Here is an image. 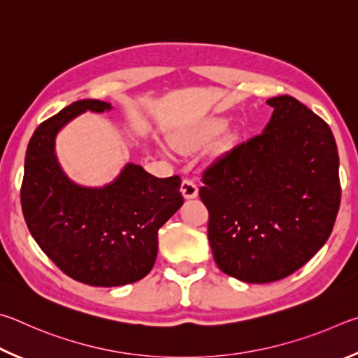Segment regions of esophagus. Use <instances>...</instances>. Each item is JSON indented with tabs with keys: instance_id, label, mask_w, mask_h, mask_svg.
Wrapping results in <instances>:
<instances>
[{
	"instance_id": "obj_1",
	"label": "esophagus",
	"mask_w": 358,
	"mask_h": 358,
	"mask_svg": "<svg viewBox=\"0 0 358 358\" xmlns=\"http://www.w3.org/2000/svg\"><path fill=\"white\" fill-rule=\"evenodd\" d=\"M180 192H182V195L185 199H193L198 196V185L195 180H192L189 178H185L182 180V184H180Z\"/></svg>"
}]
</instances>
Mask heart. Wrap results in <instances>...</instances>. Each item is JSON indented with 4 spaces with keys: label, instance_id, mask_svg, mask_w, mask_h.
Returning <instances> with one entry per match:
<instances>
[{
    "label": "heart",
    "instance_id": "obj_1",
    "mask_svg": "<svg viewBox=\"0 0 358 358\" xmlns=\"http://www.w3.org/2000/svg\"><path fill=\"white\" fill-rule=\"evenodd\" d=\"M223 127V122L222 121H215L209 124L208 127H204L201 131H198V134H187L178 138V141H176V146L178 148H185V146H192V144H196L199 141L206 140V138H209L212 135H215L218 130Z\"/></svg>",
    "mask_w": 358,
    "mask_h": 358
}]
</instances>
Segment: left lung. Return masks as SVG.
Masks as SVG:
<instances>
[{
  "mask_svg": "<svg viewBox=\"0 0 358 358\" xmlns=\"http://www.w3.org/2000/svg\"><path fill=\"white\" fill-rule=\"evenodd\" d=\"M264 131L203 173L218 268L245 283L299 271L327 242L341 201L338 149L324 119L291 96L267 100Z\"/></svg>",
  "mask_w": 358,
  "mask_h": 358,
  "instance_id": "8db88e82",
  "label": "left lung"
}]
</instances>
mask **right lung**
Returning a JSON list of instances; mask_svg holds the SVG:
<instances>
[{
	"mask_svg": "<svg viewBox=\"0 0 358 358\" xmlns=\"http://www.w3.org/2000/svg\"><path fill=\"white\" fill-rule=\"evenodd\" d=\"M87 110L111 105L78 100L36 129L24 157L22 209L37 245L66 275L90 286H124L154 267L159 229L184 203L180 178L159 179L127 163L100 189L72 182L56 159L55 140Z\"/></svg>",
	"mask_w": 358,
	"mask_h": 358,
	"instance_id": "1",
	"label": "right lung"
}]
</instances>
